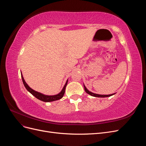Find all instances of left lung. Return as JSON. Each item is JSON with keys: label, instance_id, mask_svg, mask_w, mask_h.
<instances>
[{"label": "left lung", "instance_id": "obj_1", "mask_svg": "<svg viewBox=\"0 0 146 146\" xmlns=\"http://www.w3.org/2000/svg\"><path fill=\"white\" fill-rule=\"evenodd\" d=\"M83 86H84V88H85V92H86V93H88V94L91 95V96H93V97H96V98H107V97H110L111 96L113 95H114L116 93H113V94H108V95H102V94H95V93H93V92H92L91 91H90L89 90H88L87 88H86V86H85V85H84L83 83Z\"/></svg>", "mask_w": 146, "mask_h": 146}]
</instances>
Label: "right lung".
<instances>
[{
	"label": "right lung",
	"instance_id": "right-lung-1",
	"mask_svg": "<svg viewBox=\"0 0 146 146\" xmlns=\"http://www.w3.org/2000/svg\"><path fill=\"white\" fill-rule=\"evenodd\" d=\"M21 73L22 80H23V82L24 83V86L26 88V90H27L29 92H30L31 94H32L33 96H34L35 98H37L38 99L40 100L41 101H43V102H53V101H55V100H60L63 97V96L64 94V92H65L66 87V85H67V84H68V80H67V81H66L64 86L62 90H61V92H59L58 94H57L56 95H53V96H48V95L43 94L41 93V92H39L38 91H36L33 90V89H32V88H31L27 85V83L25 82L24 78L23 77V74H22L21 71Z\"/></svg>",
	"mask_w": 146,
	"mask_h": 146
}]
</instances>
